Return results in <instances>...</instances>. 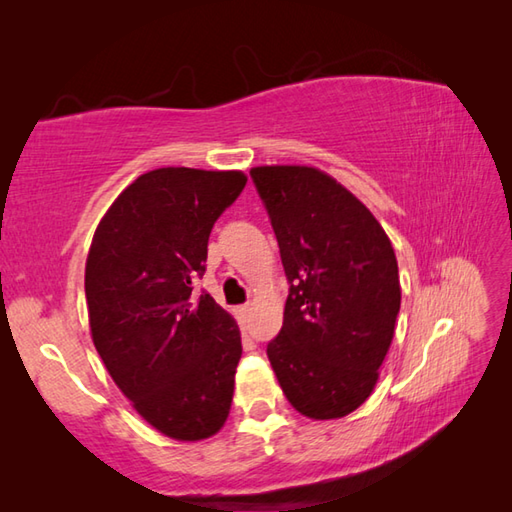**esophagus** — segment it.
Masks as SVG:
<instances>
[{
    "label": "esophagus",
    "mask_w": 512,
    "mask_h": 512,
    "mask_svg": "<svg viewBox=\"0 0 512 512\" xmlns=\"http://www.w3.org/2000/svg\"><path fill=\"white\" fill-rule=\"evenodd\" d=\"M249 314H252V307H249V305H243V307H238V309H236V316L241 318L243 322H247Z\"/></svg>",
    "instance_id": "1"
}]
</instances>
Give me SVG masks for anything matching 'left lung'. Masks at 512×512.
<instances>
[{
  "label": "left lung",
  "instance_id": "1",
  "mask_svg": "<svg viewBox=\"0 0 512 512\" xmlns=\"http://www.w3.org/2000/svg\"><path fill=\"white\" fill-rule=\"evenodd\" d=\"M249 174L289 280L267 358L298 413L336 420L378 382L400 311L398 260L375 216L329 174L307 165Z\"/></svg>",
  "mask_w": 512,
  "mask_h": 512
}]
</instances>
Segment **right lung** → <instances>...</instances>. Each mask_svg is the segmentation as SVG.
<instances>
[{
  "label": "right lung",
  "instance_id": "obj_1",
  "mask_svg": "<svg viewBox=\"0 0 512 512\" xmlns=\"http://www.w3.org/2000/svg\"><path fill=\"white\" fill-rule=\"evenodd\" d=\"M243 172L159 168L110 205L86 260L92 342L134 409L172 440L221 431L241 360L236 320L210 294V232L238 194Z\"/></svg>",
  "mask_w": 512,
  "mask_h": 512
}]
</instances>
